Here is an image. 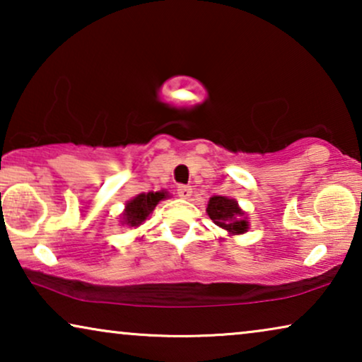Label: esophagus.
<instances>
[{
  "label": "esophagus",
  "mask_w": 362,
  "mask_h": 362,
  "mask_svg": "<svg viewBox=\"0 0 362 362\" xmlns=\"http://www.w3.org/2000/svg\"><path fill=\"white\" fill-rule=\"evenodd\" d=\"M192 194V187L191 186H177V196L181 197V199H189V196Z\"/></svg>",
  "instance_id": "34e87169"
}]
</instances>
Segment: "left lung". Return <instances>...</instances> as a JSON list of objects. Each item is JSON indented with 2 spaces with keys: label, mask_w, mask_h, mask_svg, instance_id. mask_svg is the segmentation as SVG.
Wrapping results in <instances>:
<instances>
[{
  "label": "left lung",
  "mask_w": 362,
  "mask_h": 362,
  "mask_svg": "<svg viewBox=\"0 0 362 362\" xmlns=\"http://www.w3.org/2000/svg\"><path fill=\"white\" fill-rule=\"evenodd\" d=\"M207 214L216 226L226 229L229 234H244L249 229V222L234 199L226 196H214L207 204Z\"/></svg>",
  "instance_id": "8db88e82"
}]
</instances>
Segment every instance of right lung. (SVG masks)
<instances>
[{
    "instance_id": "obj_1",
    "label": "right lung",
    "mask_w": 362,
    "mask_h": 362,
    "mask_svg": "<svg viewBox=\"0 0 362 362\" xmlns=\"http://www.w3.org/2000/svg\"><path fill=\"white\" fill-rule=\"evenodd\" d=\"M166 192L165 191H156V192H141L135 199H132L125 207L123 212V224L128 227H138L146 221V217L151 214L158 202L165 199Z\"/></svg>"
}]
</instances>
